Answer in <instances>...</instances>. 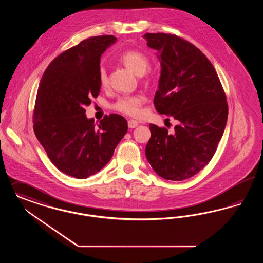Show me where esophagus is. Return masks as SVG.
<instances>
[{
  "instance_id": "34e87169",
  "label": "esophagus",
  "mask_w": 263,
  "mask_h": 263,
  "mask_svg": "<svg viewBox=\"0 0 263 263\" xmlns=\"http://www.w3.org/2000/svg\"><path fill=\"white\" fill-rule=\"evenodd\" d=\"M138 126V122L134 119H129L128 120V127L129 128H136Z\"/></svg>"
}]
</instances>
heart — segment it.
<instances>
[{
    "mask_svg": "<svg viewBox=\"0 0 263 263\" xmlns=\"http://www.w3.org/2000/svg\"><path fill=\"white\" fill-rule=\"evenodd\" d=\"M119 62L127 67L130 71L137 75H142L147 71L148 67V58L142 52L136 50H129L121 53ZM99 81L100 84L105 87L108 83L107 73L104 66L99 69ZM144 103V98L140 95L126 96L119 98L112 105V108L123 115L130 116H138L141 112V106Z\"/></svg>",
    "mask_w": 263,
    "mask_h": 263,
    "instance_id": "1",
    "label": "heart"
}]
</instances>
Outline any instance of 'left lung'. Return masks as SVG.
<instances>
[{
  "instance_id": "1",
  "label": "left lung",
  "mask_w": 263,
  "mask_h": 263,
  "mask_svg": "<svg viewBox=\"0 0 263 263\" xmlns=\"http://www.w3.org/2000/svg\"><path fill=\"white\" fill-rule=\"evenodd\" d=\"M143 37L158 51L161 65L156 109L178 121L172 134L149 124L146 157L160 177L183 181L200 172L215 154L228 117L226 95L212 63L196 46L172 34Z\"/></svg>"
}]
</instances>
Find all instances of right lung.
Listing matches in <instances>:
<instances>
[{
    "instance_id": "1",
    "label": "right lung",
    "mask_w": 263,
    "mask_h": 263,
    "mask_svg": "<svg viewBox=\"0 0 263 263\" xmlns=\"http://www.w3.org/2000/svg\"><path fill=\"white\" fill-rule=\"evenodd\" d=\"M112 35L90 37L58 55L43 74L33 128L53 165L77 179L98 173L126 134V119L105 116L96 126L85 106L100 93V62L116 43Z\"/></svg>"
}]
</instances>
